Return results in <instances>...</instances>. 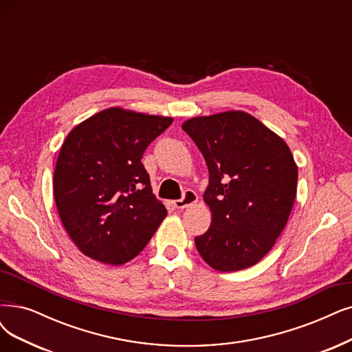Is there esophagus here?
<instances>
[{"instance_id":"esophagus-1","label":"esophagus","mask_w":352,"mask_h":352,"mask_svg":"<svg viewBox=\"0 0 352 352\" xmlns=\"http://www.w3.org/2000/svg\"><path fill=\"white\" fill-rule=\"evenodd\" d=\"M197 200H199V197H197L196 192H194L192 190H186L183 199L174 201V207H175V209L183 210V209H187V207L192 206L194 203H197Z\"/></svg>"}]
</instances>
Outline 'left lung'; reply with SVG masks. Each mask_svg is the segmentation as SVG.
<instances>
[{"mask_svg":"<svg viewBox=\"0 0 352 352\" xmlns=\"http://www.w3.org/2000/svg\"><path fill=\"white\" fill-rule=\"evenodd\" d=\"M183 130L209 168L210 228L194 239L216 271L250 268L274 246L292 213L297 165L287 143L254 116L230 110L191 117Z\"/></svg>","mask_w":352,"mask_h":352,"instance_id":"left-lung-1","label":"left lung"}]
</instances>
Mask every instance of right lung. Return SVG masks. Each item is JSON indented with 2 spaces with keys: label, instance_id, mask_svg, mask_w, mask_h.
Instances as JSON below:
<instances>
[{
  "label": "right lung",
  "instance_id": "add662e5",
  "mask_svg": "<svg viewBox=\"0 0 352 352\" xmlns=\"http://www.w3.org/2000/svg\"><path fill=\"white\" fill-rule=\"evenodd\" d=\"M173 117L110 107L76 124L62 143L54 174L65 230L84 255L122 265L151 241L166 216L140 162Z\"/></svg>",
  "mask_w": 352,
  "mask_h": 352
}]
</instances>
